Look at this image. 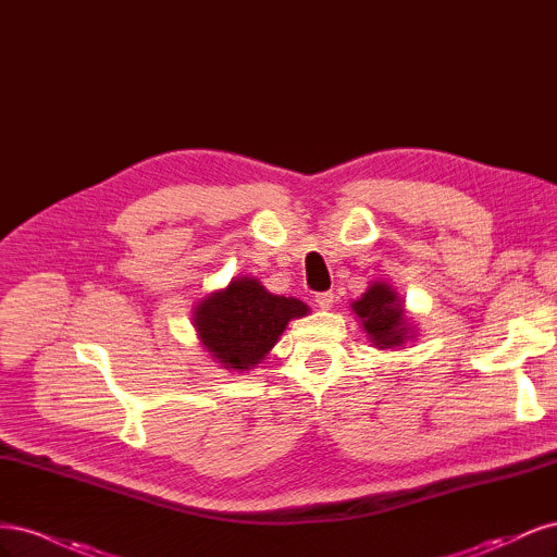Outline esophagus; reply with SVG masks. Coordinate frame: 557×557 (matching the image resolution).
<instances>
[{
  "label": "esophagus",
  "mask_w": 557,
  "mask_h": 557,
  "mask_svg": "<svg viewBox=\"0 0 557 557\" xmlns=\"http://www.w3.org/2000/svg\"><path fill=\"white\" fill-rule=\"evenodd\" d=\"M315 305L323 309V311H327V309H332V305H334V295H332V290H327V293H318L315 295Z\"/></svg>",
  "instance_id": "34e87169"
}]
</instances>
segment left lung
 Returning <instances> with one entry per match:
<instances>
[{
    "label": "left lung",
    "instance_id": "1",
    "mask_svg": "<svg viewBox=\"0 0 557 557\" xmlns=\"http://www.w3.org/2000/svg\"><path fill=\"white\" fill-rule=\"evenodd\" d=\"M350 311L360 318V325L367 332L369 342L376 348H401L413 339V325L409 323L404 299L395 293L391 283L372 281V285L350 301Z\"/></svg>",
    "mask_w": 557,
    "mask_h": 557
}]
</instances>
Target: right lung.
Listing matches in <instances>:
<instances>
[{
	"instance_id": "obj_1",
	"label": "right lung",
	"mask_w": 557,
	"mask_h": 557,
	"mask_svg": "<svg viewBox=\"0 0 557 557\" xmlns=\"http://www.w3.org/2000/svg\"><path fill=\"white\" fill-rule=\"evenodd\" d=\"M309 313L305 301L272 295L256 276H234L227 288L197 301L193 325L211 360L227 372H250L276 346L290 320Z\"/></svg>"
}]
</instances>
